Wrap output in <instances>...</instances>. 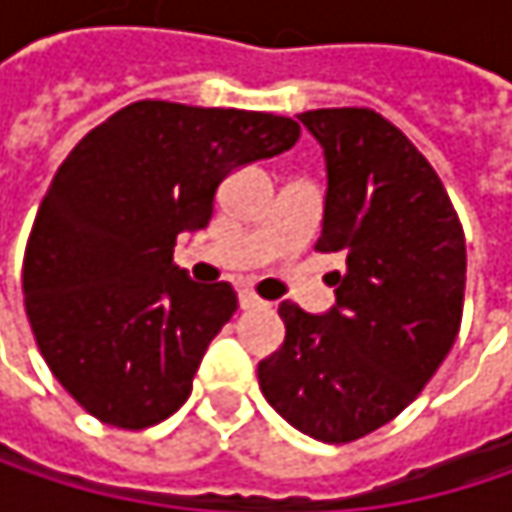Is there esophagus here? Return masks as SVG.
<instances>
[{"instance_id": "esophagus-1", "label": "esophagus", "mask_w": 512, "mask_h": 512, "mask_svg": "<svg viewBox=\"0 0 512 512\" xmlns=\"http://www.w3.org/2000/svg\"><path fill=\"white\" fill-rule=\"evenodd\" d=\"M266 302L260 299V296H255L252 290H240V308L243 311H252V308H263Z\"/></svg>"}]
</instances>
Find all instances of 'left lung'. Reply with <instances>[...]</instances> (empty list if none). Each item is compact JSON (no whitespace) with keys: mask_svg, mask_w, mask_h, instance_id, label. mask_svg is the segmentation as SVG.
<instances>
[{"mask_svg":"<svg viewBox=\"0 0 512 512\" xmlns=\"http://www.w3.org/2000/svg\"><path fill=\"white\" fill-rule=\"evenodd\" d=\"M299 121L326 156L317 252L344 257L338 302H281L284 344L257 364L266 403L299 433L344 445L397 418L451 353L465 296V237L424 154L373 109Z\"/></svg>","mask_w":512,"mask_h":512,"instance_id":"8db88e82","label":"left lung"}]
</instances>
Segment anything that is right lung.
I'll list each match as a JSON object with an SVG mask.
<instances>
[{
	"label": "right lung",
	"mask_w": 512,
	"mask_h": 512,
	"mask_svg": "<svg viewBox=\"0 0 512 512\" xmlns=\"http://www.w3.org/2000/svg\"><path fill=\"white\" fill-rule=\"evenodd\" d=\"M296 139L299 124L269 112L139 100L58 165L26 243L23 296L41 356L88 415L145 430L186 403L237 293L192 281L174 243L210 225L234 168Z\"/></svg>",
	"instance_id": "add662e5"
}]
</instances>
